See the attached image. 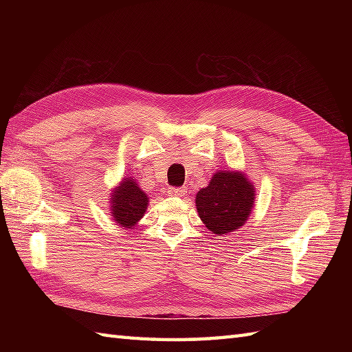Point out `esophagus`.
<instances>
[{"instance_id":"obj_1","label":"esophagus","mask_w":352,"mask_h":352,"mask_svg":"<svg viewBox=\"0 0 352 352\" xmlns=\"http://www.w3.org/2000/svg\"><path fill=\"white\" fill-rule=\"evenodd\" d=\"M186 192H188L186 190V188H169L168 189V193L172 197H183Z\"/></svg>"}]
</instances>
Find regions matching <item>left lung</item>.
<instances>
[{
	"label": "left lung",
	"instance_id": "8db88e82",
	"mask_svg": "<svg viewBox=\"0 0 352 352\" xmlns=\"http://www.w3.org/2000/svg\"><path fill=\"white\" fill-rule=\"evenodd\" d=\"M256 201V184L242 170H218L207 188L198 190V216L208 231L223 236L245 226Z\"/></svg>",
	"mask_w": 352,
	"mask_h": 352
}]
</instances>
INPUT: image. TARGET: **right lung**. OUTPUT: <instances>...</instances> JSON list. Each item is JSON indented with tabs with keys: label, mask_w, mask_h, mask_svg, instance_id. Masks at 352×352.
Returning <instances> with one entry per match:
<instances>
[{
	"label": "right lung",
	"mask_w": 352,
	"mask_h": 352,
	"mask_svg": "<svg viewBox=\"0 0 352 352\" xmlns=\"http://www.w3.org/2000/svg\"><path fill=\"white\" fill-rule=\"evenodd\" d=\"M110 214L119 227H136L149 204V197L140 189L136 178L126 175L109 193Z\"/></svg>",
	"instance_id": "obj_1"
}]
</instances>
